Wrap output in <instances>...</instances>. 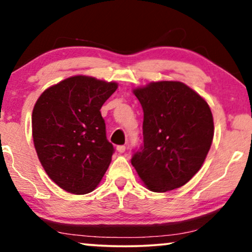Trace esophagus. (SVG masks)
Returning <instances> with one entry per match:
<instances>
[{"label": "esophagus", "mask_w": 252, "mask_h": 252, "mask_svg": "<svg viewBox=\"0 0 252 252\" xmlns=\"http://www.w3.org/2000/svg\"><path fill=\"white\" fill-rule=\"evenodd\" d=\"M116 149H117V152L120 153V154H123V153L126 152V146H118Z\"/></svg>", "instance_id": "esophagus-1"}]
</instances>
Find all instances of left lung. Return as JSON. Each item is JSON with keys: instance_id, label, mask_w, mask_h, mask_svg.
I'll list each match as a JSON object with an SVG mask.
<instances>
[{"instance_id": "8db88e82", "label": "left lung", "mask_w": 252, "mask_h": 252, "mask_svg": "<svg viewBox=\"0 0 252 252\" xmlns=\"http://www.w3.org/2000/svg\"><path fill=\"white\" fill-rule=\"evenodd\" d=\"M134 94L143 109V143L131 164L153 192L184 186L201 168L212 144L209 104L181 82H153Z\"/></svg>"}]
</instances>
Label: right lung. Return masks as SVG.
Masks as SVG:
<instances>
[{
    "mask_svg": "<svg viewBox=\"0 0 252 252\" xmlns=\"http://www.w3.org/2000/svg\"><path fill=\"white\" fill-rule=\"evenodd\" d=\"M116 90L115 82L74 76L37 98L32 114L34 147L45 172L66 192H92L111 162L114 146L100 108Z\"/></svg>",
    "mask_w": 252,
    "mask_h": 252,
    "instance_id": "obj_1",
    "label": "right lung"
}]
</instances>
